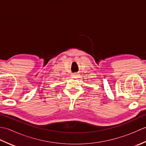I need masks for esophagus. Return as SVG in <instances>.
<instances>
[{"instance_id": "esophagus-1", "label": "esophagus", "mask_w": 146, "mask_h": 146, "mask_svg": "<svg viewBox=\"0 0 146 146\" xmlns=\"http://www.w3.org/2000/svg\"><path fill=\"white\" fill-rule=\"evenodd\" d=\"M72 75V76H78V75H78V73H75L73 74V75Z\"/></svg>"}]
</instances>
